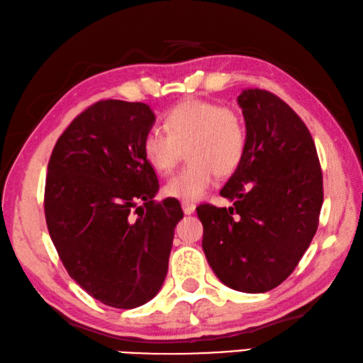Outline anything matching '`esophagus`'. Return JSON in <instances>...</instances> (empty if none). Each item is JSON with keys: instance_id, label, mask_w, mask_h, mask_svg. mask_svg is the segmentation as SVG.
Segmentation results:
<instances>
[{"instance_id": "34e87169", "label": "esophagus", "mask_w": 363, "mask_h": 363, "mask_svg": "<svg viewBox=\"0 0 363 363\" xmlns=\"http://www.w3.org/2000/svg\"><path fill=\"white\" fill-rule=\"evenodd\" d=\"M182 208H183V212H185V215H191L196 211V206L193 204V202H182Z\"/></svg>"}]
</instances>
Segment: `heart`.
I'll return each instance as SVG.
<instances>
[{"label":"heart","instance_id":"heart-1","mask_svg":"<svg viewBox=\"0 0 363 363\" xmlns=\"http://www.w3.org/2000/svg\"><path fill=\"white\" fill-rule=\"evenodd\" d=\"M165 130L143 137L145 161L157 174L175 169L186 150L189 164L164 185V194L183 202L204 198L215 177L236 172L245 155L247 130L240 114L208 100L188 99L165 114Z\"/></svg>","mask_w":363,"mask_h":363}]
</instances>
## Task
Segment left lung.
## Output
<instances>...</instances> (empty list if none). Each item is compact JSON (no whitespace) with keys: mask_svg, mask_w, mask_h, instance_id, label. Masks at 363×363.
Returning <instances> with one entry per match:
<instances>
[{"mask_svg":"<svg viewBox=\"0 0 363 363\" xmlns=\"http://www.w3.org/2000/svg\"><path fill=\"white\" fill-rule=\"evenodd\" d=\"M247 130L242 162L220 194L233 207L202 204V249L221 282L264 294L287 279L313 240L323 202L322 170L306 124L277 95L238 97Z\"/></svg>","mask_w":363,"mask_h":363,"instance_id":"8db88e82","label":"left lung"}]
</instances>
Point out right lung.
Instances as JSON below:
<instances>
[{
  "mask_svg": "<svg viewBox=\"0 0 363 363\" xmlns=\"http://www.w3.org/2000/svg\"><path fill=\"white\" fill-rule=\"evenodd\" d=\"M146 104L100 100L76 116L48 164L44 213L69 277L111 308H138L161 290L180 202H156L159 182L142 142ZM143 201L142 206H138Z\"/></svg>",
  "mask_w": 363,
  "mask_h": 363,
  "instance_id": "1",
  "label": "right lung"
}]
</instances>
